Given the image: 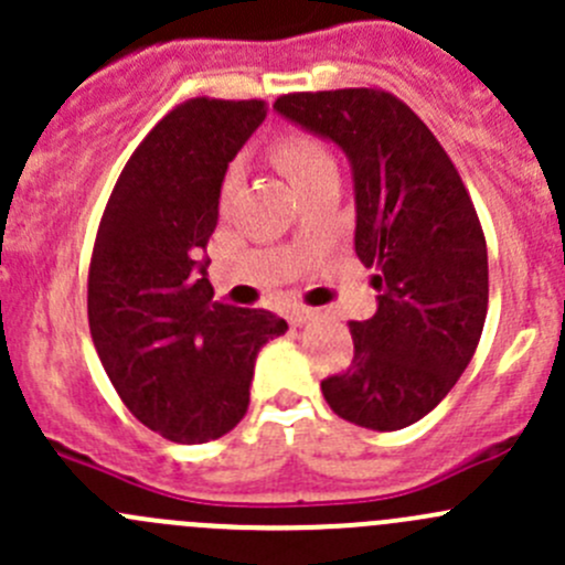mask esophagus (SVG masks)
Segmentation results:
<instances>
[{"instance_id": "obj_1", "label": "esophagus", "mask_w": 565, "mask_h": 565, "mask_svg": "<svg viewBox=\"0 0 565 565\" xmlns=\"http://www.w3.org/2000/svg\"><path fill=\"white\" fill-rule=\"evenodd\" d=\"M309 319H315V311H311V309H303V306H298V309L289 311V322L298 324V328H300V324L309 322Z\"/></svg>"}]
</instances>
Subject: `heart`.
Returning <instances> with one entry per match:
<instances>
[{"label":"heart","mask_w":565,"mask_h":565,"mask_svg":"<svg viewBox=\"0 0 565 565\" xmlns=\"http://www.w3.org/2000/svg\"><path fill=\"white\" fill-rule=\"evenodd\" d=\"M270 156L281 167V172L295 182L298 191L315 185L322 177L335 174V161L330 156L328 145L319 136L309 134V130L287 128L281 134H276V139L270 141ZM241 174V161H232L226 167L224 180H221V199H230L235 193Z\"/></svg>","instance_id":"b5f03b06"}]
</instances>
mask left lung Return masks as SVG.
I'll return each mask as SVG.
<instances>
[{
	"label": "left lung",
	"instance_id": "obj_1",
	"mask_svg": "<svg viewBox=\"0 0 565 565\" xmlns=\"http://www.w3.org/2000/svg\"><path fill=\"white\" fill-rule=\"evenodd\" d=\"M335 141L355 180V250L377 315L350 322L352 363L322 380L339 418L393 431L457 385L489 306L487 241L465 182L424 119L377 87L289 93L273 104Z\"/></svg>",
	"mask_w": 565,
	"mask_h": 565
}]
</instances>
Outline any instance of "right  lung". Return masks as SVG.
Listing matches in <instances>:
<instances>
[{"label":"right lung","mask_w":565,"mask_h":565,"mask_svg":"<svg viewBox=\"0 0 565 565\" xmlns=\"http://www.w3.org/2000/svg\"><path fill=\"white\" fill-rule=\"evenodd\" d=\"M267 104L191 98L125 163L95 235L87 317L125 407L172 443L218 440L248 409L254 361L287 330L265 309L213 300L207 246L221 180Z\"/></svg>","instance_id":"add662e5"}]
</instances>
